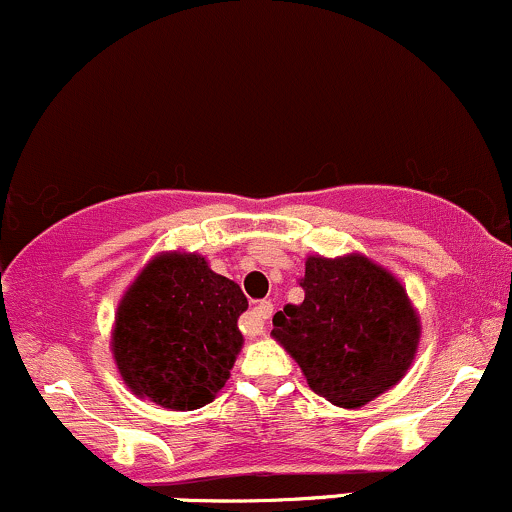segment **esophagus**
Returning a JSON list of instances; mask_svg holds the SVG:
<instances>
[{"label": "esophagus", "mask_w": 512, "mask_h": 512, "mask_svg": "<svg viewBox=\"0 0 512 512\" xmlns=\"http://www.w3.org/2000/svg\"><path fill=\"white\" fill-rule=\"evenodd\" d=\"M271 315H273V302L261 300L254 310L244 317L241 329H244V334H249V337H261L263 329H266V320H271Z\"/></svg>", "instance_id": "esophagus-1"}]
</instances>
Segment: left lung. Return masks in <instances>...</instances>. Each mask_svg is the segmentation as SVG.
I'll return each mask as SVG.
<instances>
[{"label": "left lung", "instance_id": "1", "mask_svg": "<svg viewBox=\"0 0 512 512\" xmlns=\"http://www.w3.org/2000/svg\"><path fill=\"white\" fill-rule=\"evenodd\" d=\"M300 285L305 300L276 312L271 334L317 395L361 408L405 376L420 317L393 273L361 254L307 256Z\"/></svg>", "mask_w": 512, "mask_h": 512}]
</instances>
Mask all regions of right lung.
Returning a JSON list of instances; mask_svg holds the SVG:
<instances>
[{"mask_svg":"<svg viewBox=\"0 0 512 512\" xmlns=\"http://www.w3.org/2000/svg\"><path fill=\"white\" fill-rule=\"evenodd\" d=\"M249 300L197 254L156 256L126 290L112 354L131 393L168 410H197L227 383Z\"/></svg>","mask_w":512,"mask_h":512,"instance_id":"1","label":"right lung"}]
</instances>
